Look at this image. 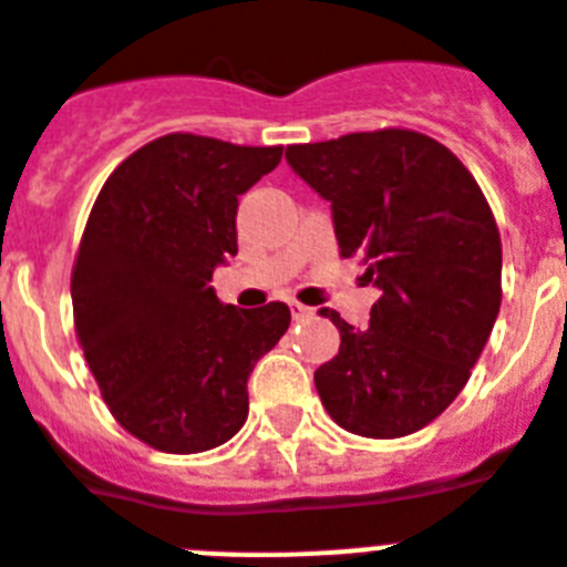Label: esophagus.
Here are the masks:
<instances>
[{"label": "esophagus", "mask_w": 567, "mask_h": 567, "mask_svg": "<svg viewBox=\"0 0 567 567\" xmlns=\"http://www.w3.org/2000/svg\"><path fill=\"white\" fill-rule=\"evenodd\" d=\"M289 309H292V318H295V321H309V318L316 316L312 309L303 307V303H298V301H289Z\"/></svg>", "instance_id": "esophagus-1"}]
</instances>
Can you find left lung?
<instances>
[{"mask_svg":"<svg viewBox=\"0 0 567 567\" xmlns=\"http://www.w3.org/2000/svg\"><path fill=\"white\" fill-rule=\"evenodd\" d=\"M298 177L332 206L341 258L381 289L370 327L341 332L316 370L332 422L399 439L450 408L471 379L502 303V240L473 174L447 145L410 128L289 145Z\"/></svg>","mask_w":567,"mask_h":567,"instance_id":"left-lung-1","label":"left lung"}]
</instances>
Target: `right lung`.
Segmentation results:
<instances>
[{"instance_id":"1","label":"right lung","mask_w":567,"mask_h":567,"mask_svg":"<svg viewBox=\"0 0 567 567\" xmlns=\"http://www.w3.org/2000/svg\"><path fill=\"white\" fill-rule=\"evenodd\" d=\"M284 145L166 134L125 157L96 195L71 272L80 347L111 415L163 453L229 442L246 381L289 330V307L217 301L215 266L237 255V197Z\"/></svg>"}]
</instances>
